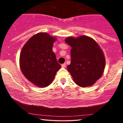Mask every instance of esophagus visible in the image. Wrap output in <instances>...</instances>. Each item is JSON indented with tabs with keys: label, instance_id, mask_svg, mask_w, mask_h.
I'll return each mask as SVG.
<instances>
[{
	"label": "esophagus",
	"instance_id": "obj_1",
	"mask_svg": "<svg viewBox=\"0 0 123 123\" xmlns=\"http://www.w3.org/2000/svg\"><path fill=\"white\" fill-rule=\"evenodd\" d=\"M62 68H65V67H66V63H63V64H62Z\"/></svg>",
	"mask_w": 123,
	"mask_h": 123
}]
</instances>
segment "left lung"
I'll list each match as a JSON object with an SVG mask.
<instances>
[{"instance_id": "8db88e82", "label": "left lung", "mask_w": 123, "mask_h": 123, "mask_svg": "<svg viewBox=\"0 0 123 123\" xmlns=\"http://www.w3.org/2000/svg\"><path fill=\"white\" fill-rule=\"evenodd\" d=\"M65 42L72 47L71 63L67 68L74 82L81 87L92 86L104 72L105 59L102 51L88 36L69 37Z\"/></svg>"}]
</instances>
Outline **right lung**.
<instances>
[{
  "label": "right lung",
  "mask_w": 123,
  "mask_h": 123,
  "mask_svg": "<svg viewBox=\"0 0 123 123\" xmlns=\"http://www.w3.org/2000/svg\"><path fill=\"white\" fill-rule=\"evenodd\" d=\"M55 40L46 33H37L29 39L21 50V71L28 80L38 87L50 85L61 67L52 50Z\"/></svg>",
  "instance_id": "obj_1"
}]
</instances>
